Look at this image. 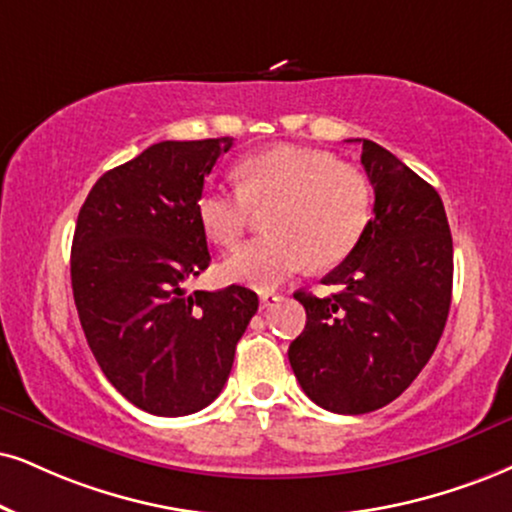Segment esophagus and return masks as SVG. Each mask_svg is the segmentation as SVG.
<instances>
[{"instance_id": "1", "label": "esophagus", "mask_w": 512, "mask_h": 512, "mask_svg": "<svg viewBox=\"0 0 512 512\" xmlns=\"http://www.w3.org/2000/svg\"><path fill=\"white\" fill-rule=\"evenodd\" d=\"M277 301H280V296L277 294H273V292H266V294H261V308L263 311H266V308H273Z\"/></svg>"}]
</instances>
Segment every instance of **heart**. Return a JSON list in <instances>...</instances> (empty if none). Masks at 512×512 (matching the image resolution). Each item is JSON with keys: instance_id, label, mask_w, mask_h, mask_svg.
<instances>
[{"instance_id": "obj_1", "label": "heart", "mask_w": 512, "mask_h": 512, "mask_svg": "<svg viewBox=\"0 0 512 512\" xmlns=\"http://www.w3.org/2000/svg\"><path fill=\"white\" fill-rule=\"evenodd\" d=\"M237 180L239 187L201 189L197 216L208 239L230 246L244 235L254 211L270 208V235L237 246L220 266L225 280L239 285L273 289L308 261L315 268L337 266L370 223L368 178L327 151L275 144L239 161Z\"/></svg>"}]
</instances>
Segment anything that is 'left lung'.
Returning <instances> with one entry per match:
<instances>
[{"label": "left lung", "instance_id": "left-lung-1", "mask_svg": "<svg viewBox=\"0 0 512 512\" xmlns=\"http://www.w3.org/2000/svg\"><path fill=\"white\" fill-rule=\"evenodd\" d=\"M375 189L361 242L325 277L339 292H296L306 327L289 365L313 403L339 415L387 406L437 349L451 308L453 239L430 182L380 144L363 140Z\"/></svg>", "mask_w": 512, "mask_h": 512}]
</instances>
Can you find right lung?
<instances>
[{
	"instance_id": "add662e5",
	"label": "right lung",
	"mask_w": 512,
	"mask_h": 512,
	"mask_svg": "<svg viewBox=\"0 0 512 512\" xmlns=\"http://www.w3.org/2000/svg\"><path fill=\"white\" fill-rule=\"evenodd\" d=\"M232 137L159 142L94 182L78 213L71 282L99 368L130 403L178 418L223 391L258 311L251 289L185 292L211 254L197 197Z\"/></svg>"
}]
</instances>
